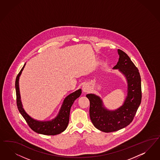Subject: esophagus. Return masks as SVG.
I'll return each instance as SVG.
<instances>
[{"label": "esophagus", "mask_w": 160, "mask_h": 160, "mask_svg": "<svg viewBox=\"0 0 160 160\" xmlns=\"http://www.w3.org/2000/svg\"><path fill=\"white\" fill-rule=\"evenodd\" d=\"M91 90L90 85L88 83H85L82 86V91L84 92H88Z\"/></svg>", "instance_id": "obj_1"}]
</instances>
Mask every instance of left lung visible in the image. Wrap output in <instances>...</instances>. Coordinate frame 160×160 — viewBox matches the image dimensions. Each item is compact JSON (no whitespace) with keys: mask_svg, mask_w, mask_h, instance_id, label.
I'll return each instance as SVG.
<instances>
[{"mask_svg":"<svg viewBox=\"0 0 160 160\" xmlns=\"http://www.w3.org/2000/svg\"><path fill=\"white\" fill-rule=\"evenodd\" d=\"M119 59L113 69H118L127 82V96L123 104L115 110H109L102 99L93 93L86 96L90 102L89 116L94 127L105 132L124 128L133 120L141 102V77L138 68L124 52L118 49Z\"/></svg>","mask_w":160,"mask_h":160,"instance_id":"8db88e82","label":"left lung"}]
</instances>
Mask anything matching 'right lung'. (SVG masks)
Here are the masks:
<instances>
[{"label":"right lung","mask_w":160,"mask_h":160,"mask_svg":"<svg viewBox=\"0 0 160 160\" xmlns=\"http://www.w3.org/2000/svg\"><path fill=\"white\" fill-rule=\"evenodd\" d=\"M25 65L26 63L16 78V102L19 112L25 119L27 124L29 125L31 129L36 133L47 135H55L61 134L67 128L69 121L70 109L75 100L79 98L81 95V89H79L75 92L70 93L64 99L61 109L55 118L48 121H38L26 113L21 101L19 81Z\"/></svg>","instance_id":"1"}]
</instances>
